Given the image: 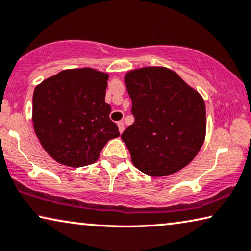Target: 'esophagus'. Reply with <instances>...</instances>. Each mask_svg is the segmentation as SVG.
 I'll list each match as a JSON object with an SVG mask.
<instances>
[{"label": "esophagus", "mask_w": 251, "mask_h": 251, "mask_svg": "<svg viewBox=\"0 0 251 251\" xmlns=\"http://www.w3.org/2000/svg\"><path fill=\"white\" fill-rule=\"evenodd\" d=\"M118 128H119L120 133H122L123 130H125V122H123V121H119V122H118Z\"/></svg>", "instance_id": "1"}]
</instances>
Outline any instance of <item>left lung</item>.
Instances as JSON below:
<instances>
[{"mask_svg": "<svg viewBox=\"0 0 251 251\" xmlns=\"http://www.w3.org/2000/svg\"><path fill=\"white\" fill-rule=\"evenodd\" d=\"M134 122L121 134L133 165L151 176H164L187 166L206 133L202 97L176 72L147 67L125 78Z\"/></svg>", "mask_w": 251, "mask_h": 251, "instance_id": "8db88e82", "label": "left lung"}]
</instances>
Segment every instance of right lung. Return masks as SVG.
<instances>
[{"label": "right lung", "mask_w": 251, "mask_h": 251, "mask_svg": "<svg viewBox=\"0 0 251 251\" xmlns=\"http://www.w3.org/2000/svg\"><path fill=\"white\" fill-rule=\"evenodd\" d=\"M108 75L90 68L63 70L36 87L32 122L50 157L71 168L95 163L108 140L120 136L105 103Z\"/></svg>", "instance_id": "add662e5"}]
</instances>
